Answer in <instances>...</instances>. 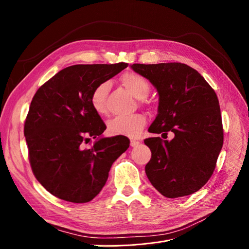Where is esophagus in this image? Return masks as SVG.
Masks as SVG:
<instances>
[{
	"mask_svg": "<svg viewBox=\"0 0 249 249\" xmlns=\"http://www.w3.org/2000/svg\"><path fill=\"white\" fill-rule=\"evenodd\" d=\"M130 144H131V146L135 147V146H138V145L140 144V142H139L138 140H135V139H132V140H131V143H130Z\"/></svg>",
	"mask_w": 249,
	"mask_h": 249,
	"instance_id": "esophagus-1",
	"label": "esophagus"
}]
</instances>
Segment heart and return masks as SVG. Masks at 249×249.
<instances>
[{"label":"heart","instance_id":"b5f03b06","mask_svg":"<svg viewBox=\"0 0 249 249\" xmlns=\"http://www.w3.org/2000/svg\"><path fill=\"white\" fill-rule=\"evenodd\" d=\"M123 85L136 97V99H144L149 92V84L147 80L135 72L124 73L122 77ZM109 85L108 83L103 82L97 85L90 95V104L92 109L100 115L107 113V93ZM146 124V118L144 115L133 114L129 116H116L109 120L108 131L113 136H126L137 137Z\"/></svg>","mask_w":249,"mask_h":249}]
</instances>
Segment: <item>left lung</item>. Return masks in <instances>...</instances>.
<instances>
[{
  "label": "left lung",
  "instance_id": "obj_1",
  "mask_svg": "<svg viewBox=\"0 0 249 249\" xmlns=\"http://www.w3.org/2000/svg\"><path fill=\"white\" fill-rule=\"evenodd\" d=\"M159 93V107L148 132L175 134L172 140H144L152 159L146 164L149 182L165 197L198 191L216 167L223 144L219 101L201 74L184 63L131 65Z\"/></svg>",
  "mask_w": 249,
  "mask_h": 249
}]
</instances>
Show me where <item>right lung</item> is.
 <instances>
[{"label":"right lung","instance_id":"add662e5","mask_svg":"<svg viewBox=\"0 0 249 249\" xmlns=\"http://www.w3.org/2000/svg\"><path fill=\"white\" fill-rule=\"evenodd\" d=\"M127 63L77 64L66 67L39 87L30 105L24 134L37 180L66 201L93 199L106 184L117 158L130 146L125 136L102 137L106 130L90 95ZM90 138L97 139L89 149Z\"/></svg>","mask_w":249,"mask_h":249}]
</instances>
